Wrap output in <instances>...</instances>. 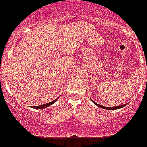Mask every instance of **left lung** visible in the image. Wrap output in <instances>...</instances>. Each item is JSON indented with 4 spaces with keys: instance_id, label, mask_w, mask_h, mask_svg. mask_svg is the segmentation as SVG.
Wrapping results in <instances>:
<instances>
[{
    "instance_id": "left-lung-1",
    "label": "left lung",
    "mask_w": 147,
    "mask_h": 147,
    "mask_svg": "<svg viewBox=\"0 0 147 147\" xmlns=\"http://www.w3.org/2000/svg\"><path fill=\"white\" fill-rule=\"evenodd\" d=\"M94 104H96V106H98V107H101V108H104V109H107V110H116V109H119V108H121V107H123L125 106L126 104H123V105H121V106H117V107H105V106H102V105H100V104H96L95 103L94 101H93Z\"/></svg>"
}]
</instances>
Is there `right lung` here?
<instances>
[{"label":"right lung","instance_id":"right-lung-1","mask_svg":"<svg viewBox=\"0 0 147 147\" xmlns=\"http://www.w3.org/2000/svg\"><path fill=\"white\" fill-rule=\"evenodd\" d=\"M57 100V99H56V100H54L50 102V103H47V104H42V105H40V106H34V107H32V108H34V109H43V108H46V107H49L50 105L53 104L54 102H56Z\"/></svg>","mask_w":147,"mask_h":147}]
</instances>
